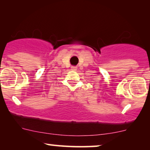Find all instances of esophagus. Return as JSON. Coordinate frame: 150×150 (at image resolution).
<instances>
[{"mask_svg":"<svg viewBox=\"0 0 150 150\" xmlns=\"http://www.w3.org/2000/svg\"><path fill=\"white\" fill-rule=\"evenodd\" d=\"M71 70H72V71H76L77 67L76 66H71Z\"/></svg>","mask_w":150,"mask_h":150,"instance_id":"obj_1","label":"esophagus"}]
</instances>
